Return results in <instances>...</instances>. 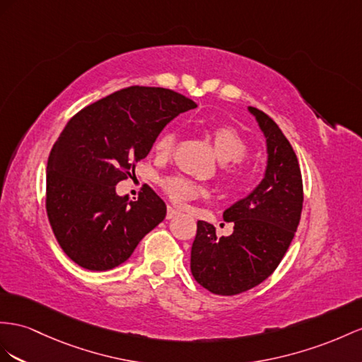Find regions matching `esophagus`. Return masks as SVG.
<instances>
[{
  "instance_id": "34e87169",
  "label": "esophagus",
  "mask_w": 362,
  "mask_h": 362,
  "mask_svg": "<svg viewBox=\"0 0 362 362\" xmlns=\"http://www.w3.org/2000/svg\"><path fill=\"white\" fill-rule=\"evenodd\" d=\"M177 214H179V211H177V209H174V208L168 206V211H166V218L171 220V218H174V217L177 216Z\"/></svg>"
}]
</instances>
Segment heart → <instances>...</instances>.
I'll list each match as a JSON object with an SVG mask.
<instances>
[{"label": "heart", "instance_id": "b5f03b06", "mask_svg": "<svg viewBox=\"0 0 362 362\" xmlns=\"http://www.w3.org/2000/svg\"><path fill=\"white\" fill-rule=\"evenodd\" d=\"M211 136L212 145L221 162H233L235 163L229 165L226 168V177L228 182L234 187H242L247 180V170L243 163H240L238 159H242L247 154V144L234 127L230 125H214L208 129ZM175 142H177V133L174 129H166L154 142V151L160 157H168L174 151ZM162 189L166 192L173 202L175 203H185L199 197H206L208 189L202 185L192 182L191 179L185 177V175L175 174L168 175L162 180Z\"/></svg>", "mask_w": 362, "mask_h": 362}]
</instances>
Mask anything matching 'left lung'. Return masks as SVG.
I'll return each mask as SVG.
<instances>
[{"label": "left lung", "mask_w": 362, "mask_h": 362, "mask_svg": "<svg viewBox=\"0 0 362 362\" xmlns=\"http://www.w3.org/2000/svg\"><path fill=\"white\" fill-rule=\"evenodd\" d=\"M266 137L264 179L223 212L234 233L217 237L216 228L197 221L191 247V272L216 295H237L263 283L283 260L298 228L303 209V179L292 145L274 120L249 107Z\"/></svg>", "instance_id": "8db88e82"}]
</instances>
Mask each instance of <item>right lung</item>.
<instances>
[{
  "instance_id": "obj_1",
  "label": "right lung",
  "mask_w": 362,
  "mask_h": 362,
  "mask_svg": "<svg viewBox=\"0 0 362 362\" xmlns=\"http://www.w3.org/2000/svg\"><path fill=\"white\" fill-rule=\"evenodd\" d=\"M196 107L173 90L133 86L69 120L49 156L45 209L70 260L113 269L165 218V202L150 187L133 202L117 196L116 185L132 177L166 124Z\"/></svg>"
}]
</instances>
